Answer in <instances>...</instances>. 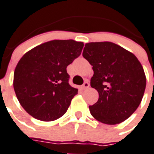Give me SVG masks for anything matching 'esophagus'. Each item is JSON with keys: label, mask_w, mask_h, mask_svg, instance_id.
<instances>
[{"label": "esophagus", "mask_w": 154, "mask_h": 154, "mask_svg": "<svg viewBox=\"0 0 154 154\" xmlns=\"http://www.w3.org/2000/svg\"><path fill=\"white\" fill-rule=\"evenodd\" d=\"M89 82H84V84L82 85V87H81V88H82V89H87V88H89Z\"/></svg>", "instance_id": "obj_1"}]
</instances>
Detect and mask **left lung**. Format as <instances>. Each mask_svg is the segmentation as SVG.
<instances>
[{"instance_id":"left-lung-1","label":"left lung","mask_w":154,"mask_h":154,"mask_svg":"<svg viewBox=\"0 0 154 154\" xmlns=\"http://www.w3.org/2000/svg\"><path fill=\"white\" fill-rule=\"evenodd\" d=\"M82 56L93 65L90 85L99 94L89 106L98 122L116 125L131 116L140 105L146 85L143 67L136 56L112 42H91Z\"/></svg>"}]
</instances>
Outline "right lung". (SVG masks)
I'll return each instance as SVG.
<instances>
[{"instance_id":"1","label":"right lung","mask_w":154,"mask_h":154,"mask_svg":"<svg viewBox=\"0 0 154 154\" xmlns=\"http://www.w3.org/2000/svg\"><path fill=\"white\" fill-rule=\"evenodd\" d=\"M83 46V42L73 40H54L20 58L13 88L20 105L32 117L51 122L66 112L78 91L69 84L66 68L81 55Z\"/></svg>"}]
</instances>
